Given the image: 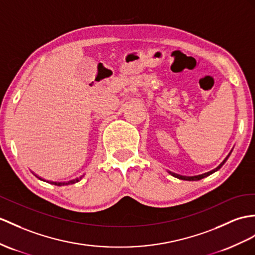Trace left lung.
<instances>
[{
    "label": "left lung",
    "mask_w": 255,
    "mask_h": 255,
    "mask_svg": "<svg viewBox=\"0 0 255 255\" xmlns=\"http://www.w3.org/2000/svg\"><path fill=\"white\" fill-rule=\"evenodd\" d=\"M229 154H231V152H229ZM229 154H228V156H227V157L224 159V161H223V162H222V163H221L219 166L215 167L214 170L210 171V172H207V173H203V174H200V175H196V176H183V175H179V174H175V173H171V174H172L173 176H174V177H177V178H179V179H184V181H199V179H201V178H203V177H206V176H209V175L212 174V173L216 172L217 170H220L221 167H222V165L226 162V160L228 159Z\"/></svg>",
    "instance_id": "left-lung-1"
}]
</instances>
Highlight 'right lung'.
<instances>
[{
	"instance_id": "add662e5",
	"label": "right lung",
	"mask_w": 255,
	"mask_h": 255,
	"mask_svg": "<svg viewBox=\"0 0 255 255\" xmlns=\"http://www.w3.org/2000/svg\"><path fill=\"white\" fill-rule=\"evenodd\" d=\"M39 178H41V177H39ZM82 178V176H81L80 178L78 177V178H76V179H71V181H69V182H51V184H53V185H56V186H64V185H70V184H74V183H78L80 179ZM49 183V182H48Z\"/></svg>"
}]
</instances>
